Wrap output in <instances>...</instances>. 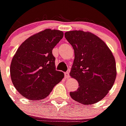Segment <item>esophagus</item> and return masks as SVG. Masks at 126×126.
Here are the masks:
<instances>
[{
	"label": "esophagus",
	"instance_id": "1",
	"mask_svg": "<svg viewBox=\"0 0 126 126\" xmlns=\"http://www.w3.org/2000/svg\"><path fill=\"white\" fill-rule=\"evenodd\" d=\"M69 77H70V76H69V73H68V72L65 73V79H68Z\"/></svg>",
	"mask_w": 126,
	"mask_h": 126
}]
</instances>
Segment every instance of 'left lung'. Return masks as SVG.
I'll return each instance as SVG.
<instances>
[{
	"label": "left lung",
	"mask_w": 126,
	"mask_h": 126,
	"mask_svg": "<svg viewBox=\"0 0 126 126\" xmlns=\"http://www.w3.org/2000/svg\"><path fill=\"white\" fill-rule=\"evenodd\" d=\"M73 46L75 58L70 76L78 82L70 97L83 105L101 100L114 84L117 71L115 58L99 37L91 32L71 31L65 33Z\"/></svg>",
	"instance_id": "1"
}]
</instances>
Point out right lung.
Returning <instances> with one entry per match:
<instances>
[{
	"label": "right lung",
	"mask_w": 126,
	"mask_h": 126,
	"mask_svg": "<svg viewBox=\"0 0 126 126\" xmlns=\"http://www.w3.org/2000/svg\"><path fill=\"white\" fill-rule=\"evenodd\" d=\"M63 37L59 30L46 29L27 38L18 48L11 63L14 87L31 100L46 98L64 73L56 70L53 48Z\"/></svg>",
	"instance_id": "add662e5"
}]
</instances>
